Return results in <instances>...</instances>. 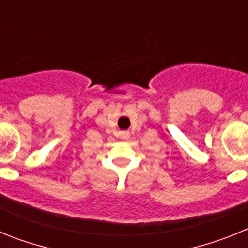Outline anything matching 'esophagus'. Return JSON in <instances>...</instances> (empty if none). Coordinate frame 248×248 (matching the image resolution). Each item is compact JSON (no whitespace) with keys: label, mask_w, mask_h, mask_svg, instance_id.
<instances>
[{"label":"esophagus","mask_w":248,"mask_h":248,"mask_svg":"<svg viewBox=\"0 0 248 248\" xmlns=\"http://www.w3.org/2000/svg\"><path fill=\"white\" fill-rule=\"evenodd\" d=\"M128 137H129V135L126 134V133H124V135H123V138H125V139H126V138H128Z\"/></svg>","instance_id":"obj_1"}]
</instances>
